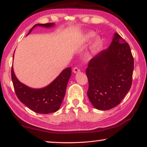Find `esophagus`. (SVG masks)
<instances>
[{
	"instance_id": "1",
	"label": "esophagus",
	"mask_w": 147,
	"mask_h": 147,
	"mask_svg": "<svg viewBox=\"0 0 147 147\" xmlns=\"http://www.w3.org/2000/svg\"><path fill=\"white\" fill-rule=\"evenodd\" d=\"M73 71L74 73H78V72H80V69L77 68V67H74L73 69Z\"/></svg>"
}]
</instances>
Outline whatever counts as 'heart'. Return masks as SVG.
Listing matches in <instances>:
<instances>
[{
    "label": "heart",
    "instance_id": "b5f03b06",
    "mask_svg": "<svg viewBox=\"0 0 147 147\" xmlns=\"http://www.w3.org/2000/svg\"><path fill=\"white\" fill-rule=\"evenodd\" d=\"M95 36V33L94 32H89L88 33L86 34V35L84 37V40L85 41H89L91 39H92ZM100 42H101V40L99 38H96L93 42V43L91 44L90 46V53H94L95 51L97 50V48H99Z\"/></svg>",
    "mask_w": 147,
    "mask_h": 147
}]
</instances>
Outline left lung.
<instances>
[{
    "label": "left lung",
    "instance_id": "1",
    "mask_svg": "<svg viewBox=\"0 0 147 147\" xmlns=\"http://www.w3.org/2000/svg\"><path fill=\"white\" fill-rule=\"evenodd\" d=\"M134 61L131 49L117 32L109 47L88 63V97L95 108L107 111L120 103L131 86Z\"/></svg>",
    "mask_w": 147,
    "mask_h": 147
}]
</instances>
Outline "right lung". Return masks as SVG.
I'll return each mask as SVG.
<instances>
[{
    "mask_svg": "<svg viewBox=\"0 0 147 147\" xmlns=\"http://www.w3.org/2000/svg\"><path fill=\"white\" fill-rule=\"evenodd\" d=\"M53 25V23L36 24L27 34L36 26L50 27ZM11 75L16 94L20 101L35 113L48 114L56 112L61 106L71 75V68L68 67L63 70L50 84L40 89L29 88L20 82L16 78L13 67H11Z\"/></svg>",
    "mask_w": 147,
    "mask_h": 147,
    "instance_id": "obj_1",
    "label": "right lung"
}]
</instances>
